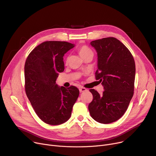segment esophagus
Instances as JSON below:
<instances>
[{
	"label": "esophagus",
	"mask_w": 156,
	"mask_h": 156,
	"mask_svg": "<svg viewBox=\"0 0 156 156\" xmlns=\"http://www.w3.org/2000/svg\"><path fill=\"white\" fill-rule=\"evenodd\" d=\"M86 90H87V89L83 87H79V91H80V93L83 92H85V91H86Z\"/></svg>",
	"instance_id": "esophagus-1"
}]
</instances>
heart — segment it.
Instances as JSON below:
<instances>
[{
    "label": "heart",
    "instance_id": "obj_1",
    "mask_svg": "<svg viewBox=\"0 0 156 156\" xmlns=\"http://www.w3.org/2000/svg\"><path fill=\"white\" fill-rule=\"evenodd\" d=\"M78 52L79 55L82 57L83 58L85 57L86 56H87L90 54H93L92 50L87 45H82L78 48ZM66 62H67L68 61V58H66Z\"/></svg>",
    "mask_w": 156,
    "mask_h": 156
}]
</instances>
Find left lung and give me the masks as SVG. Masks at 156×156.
<instances>
[{
    "mask_svg": "<svg viewBox=\"0 0 156 156\" xmlns=\"http://www.w3.org/2000/svg\"><path fill=\"white\" fill-rule=\"evenodd\" d=\"M90 44L98 55L95 79L101 82L104 91L100 95L89 90L93 100L89 110L96 122L111 123L125 114L133 96L135 62L129 50L114 37L92 41Z\"/></svg>",
    "mask_w": 156,
    "mask_h": 156,
    "instance_id": "8db88e82",
    "label": "left lung"
}]
</instances>
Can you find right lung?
I'll use <instances>...</instances> for the list:
<instances>
[{
	"instance_id": "right-lung-1",
	"label": "right lung",
	"mask_w": 156,
	"mask_h": 156,
	"mask_svg": "<svg viewBox=\"0 0 156 156\" xmlns=\"http://www.w3.org/2000/svg\"><path fill=\"white\" fill-rule=\"evenodd\" d=\"M74 45L47 41L34 48L25 64V90L31 106L43 122L58 125L70 118L79 90L71 85L58 87L56 80L64 70L63 56Z\"/></svg>"
}]
</instances>
